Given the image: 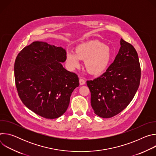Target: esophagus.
I'll use <instances>...</instances> for the list:
<instances>
[{
  "label": "esophagus",
  "instance_id": "34e87169",
  "mask_svg": "<svg viewBox=\"0 0 156 156\" xmlns=\"http://www.w3.org/2000/svg\"><path fill=\"white\" fill-rule=\"evenodd\" d=\"M80 85H83L85 84V81L84 80H83V78H80Z\"/></svg>",
  "mask_w": 156,
  "mask_h": 156
}]
</instances>
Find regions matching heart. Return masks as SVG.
Listing matches in <instances>:
<instances>
[{
    "mask_svg": "<svg viewBox=\"0 0 156 156\" xmlns=\"http://www.w3.org/2000/svg\"><path fill=\"white\" fill-rule=\"evenodd\" d=\"M80 60L84 61L88 73L99 74L107 68L110 62V48L98 41H91L78 45L75 54L68 52L66 54L65 62L70 69L80 67Z\"/></svg>",
    "mask_w": 156,
    "mask_h": 156,
    "instance_id": "obj_1",
    "label": "heart"
}]
</instances>
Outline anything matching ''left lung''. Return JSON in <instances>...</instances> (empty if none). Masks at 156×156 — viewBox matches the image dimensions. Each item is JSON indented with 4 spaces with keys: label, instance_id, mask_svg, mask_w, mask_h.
<instances>
[{
    "label": "left lung",
    "instance_id": "obj_1",
    "mask_svg": "<svg viewBox=\"0 0 156 156\" xmlns=\"http://www.w3.org/2000/svg\"><path fill=\"white\" fill-rule=\"evenodd\" d=\"M120 45L106 72L86 81L94 112L102 118H110L121 112L134 98L140 86L141 67L137 52L123 39Z\"/></svg>",
    "mask_w": 156,
    "mask_h": 156
}]
</instances>
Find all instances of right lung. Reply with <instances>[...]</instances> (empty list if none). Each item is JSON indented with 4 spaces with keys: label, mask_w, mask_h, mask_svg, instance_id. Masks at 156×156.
I'll list each match as a JSON object with an SVG mask.
<instances>
[{
    "label": "right lung",
    "mask_w": 156,
    "mask_h": 156,
    "mask_svg": "<svg viewBox=\"0 0 156 156\" xmlns=\"http://www.w3.org/2000/svg\"><path fill=\"white\" fill-rule=\"evenodd\" d=\"M66 51L46 42L34 41L18 54L14 65L18 96L37 115L57 119L67 110L72 92L79 86L75 73L65 69Z\"/></svg>",
    "instance_id": "right-lung-1"
}]
</instances>
